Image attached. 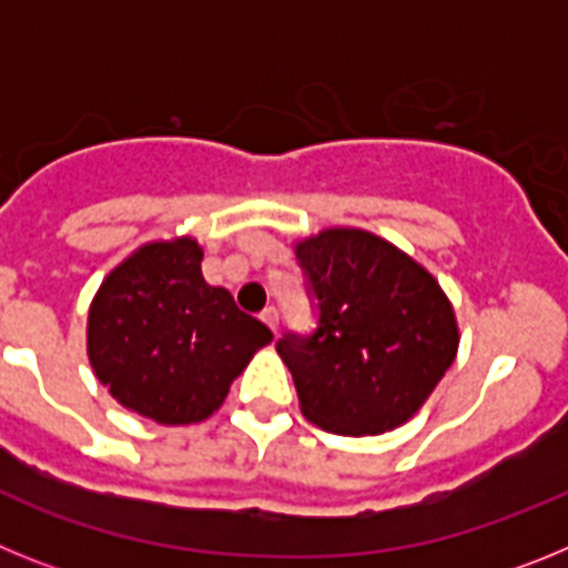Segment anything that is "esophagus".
<instances>
[{"label":"esophagus","instance_id":"1","mask_svg":"<svg viewBox=\"0 0 568 568\" xmlns=\"http://www.w3.org/2000/svg\"><path fill=\"white\" fill-rule=\"evenodd\" d=\"M261 321H264V324H267V327L275 333V329H278V310L267 307L264 313H261Z\"/></svg>","mask_w":568,"mask_h":568}]
</instances>
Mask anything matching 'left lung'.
I'll use <instances>...</instances> for the list:
<instances>
[{"label": "left lung", "instance_id": "left-lung-1", "mask_svg": "<svg viewBox=\"0 0 568 568\" xmlns=\"http://www.w3.org/2000/svg\"><path fill=\"white\" fill-rule=\"evenodd\" d=\"M315 329L284 333L304 418L335 435H378L420 409L458 353L438 281L389 241L324 230L295 247Z\"/></svg>", "mask_w": 568, "mask_h": 568}]
</instances>
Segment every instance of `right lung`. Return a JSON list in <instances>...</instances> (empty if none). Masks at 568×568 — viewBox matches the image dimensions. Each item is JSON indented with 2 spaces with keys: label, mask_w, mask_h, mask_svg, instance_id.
<instances>
[{
  "label": "right lung",
  "mask_w": 568,
  "mask_h": 568,
  "mask_svg": "<svg viewBox=\"0 0 568 568\" xmlns=\"http://www.w3.org/2000/svg\"><path fill=\"white\" fill-rule=\"evenodd\" d=\"M270 341L227 290L204 281L193 239L135 250L104 278L88 315L97 378L119 404L168 426L213 415Z\"/></svg>",
  "instance_id": "obj_1"
}]
</instances>
